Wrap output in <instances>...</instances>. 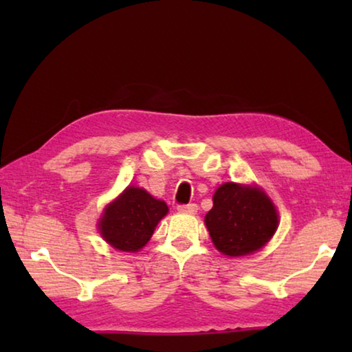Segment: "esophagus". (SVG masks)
I'll use <instances>...</instances> for the list:
<instances>
[{
	"label": "esophagus",
	"mask_w": 352,
	"mask_h": 352,
	"mask_svg": "<svg viewBox=\"0 0 352 352\" xmlns=\"http://www.w3.org/2000/svg\"><path fill=\"white\" fill-rule=\"evenodd\" d=\"M199 210V206L195 204H188V205H178V211L180 212H188V214H195Z\"/></svg>",
	"instance_id": "34e87169"
}]
</instances>
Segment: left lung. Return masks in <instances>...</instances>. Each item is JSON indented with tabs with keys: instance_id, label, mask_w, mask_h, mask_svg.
<instances>
[{
	"instance_id": "obj_1",
	"label": "left lung",
	"mask_w": 352,
	"mask_h": 352,
	"mask_svg": "<svg viewBox=\"0 0 352 352\" xmlns=\"http://www.w3.org/2000/svg\"><path fill=\"white\" fill-rule=\"evenodd\" d=\"M205 223L219 252L243 256L270 241L278 228V214L261 189L225 183L214 192Z\"/></svg>"
}]
</instances>
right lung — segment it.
Masks as SVG:
<instances>
[{
    "label": "right lung",
    "instance_id": "add662e5",
    "mask_svg": "<svg viewBox=\"0 0 352 352\" xmlns=\"http://www.w3.org/2000/svg\"><path fill=\"white\" fill-rule=\"evenodd\" d=\"M168 205L140 188H127L105 208L99 230L104 239L121 252H138L146 245L166 214Z\"/></svg>",
    "mask_w": 352,
    "mask_h": 352
}]
</instances>
